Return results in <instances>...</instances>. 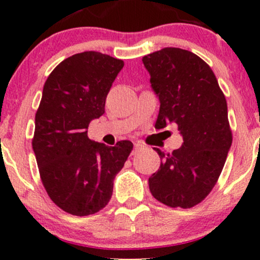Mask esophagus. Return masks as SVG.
Here are the masks:
<instances>
[{"label":"esophagus","mask_w":260,"mask_h":260,"mask_svg":"<svg viewBox=\"0 0 260 260\" xmlns=\"http://www.w3.org/2000/svg\"><path fill=\"white\" fill-rule=\"evenodd\" d=\"M142 149H144V145L139 144V143H136V144H134V149H133V151H132V155L137 154V153H138V151L142 150Z\"/></svg>","instance_id":"1"}]
</instances>
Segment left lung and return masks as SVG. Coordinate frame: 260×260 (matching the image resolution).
I'll use <instances>...</instances> for the list:
<instances>
[{
	"label": "left lung",
	"mask_w": 260,
	"mask_h": 260,
	"mask_svg": "<svg viewBox=\"0 0 260 260\" xmlns=\"http://www.w3.org/2000/svg\"><path fill=\"white\" fill-rule=\"evenodd\" d=\"M143 63L160 101L155 128L176 123L183 138L171 154L154 148L161 164L149 188L168 207L192 208L215 186L231 148L226 99L215 74L196 53L165 47L144 56Z\"/></svg>",
	"instance_id": "1"
}]
</instances>
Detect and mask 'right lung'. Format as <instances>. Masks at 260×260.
<instances>
[{"instance_id":"add662e5","label":"right lung","mask_w":260,"mask_h":260,"mask_svg":"<svg viewBox=\"0 0 260 260\" xmlns=\"http://www.w3.org/2000/svg\"><path fill=\"white\" fill-rule=\"evenodd\" d=\"M123 66L122 59L85 51L63 59L45 82L32 150L47 194L72 215L106 207L113 180L133 149L129 140L115 147L92 142L86 131L105 112L106 96Z\"/></svg>"}]
</instances>
